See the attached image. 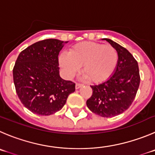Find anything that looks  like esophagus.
Masks as SVG:
<instances>
[{
    "instance_id": "34e87169",
    "label": "esophagus",
    "mask_w": 155,
    "mask_h": 155,
    "mask_svg": "<svg viewBox=\"0 0 155 155\" xmlns=\"http://www.w3.org/2000/svg\"><path fill=\"white\" fill-rule=\"evenodd\" d=\"M82 86H83V84H80V83H76V89H79V88L82 87Z\"/></svg>"
}]
</instances>
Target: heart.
I'll return each instance as SVG.
<instances>
[{
  "label": "heart",
  "mask_w": 155,
  "mask_h": 155,
  "mask_svg": "<svg viewBox=\"0 0 155 155\" xmlns=\"http://www.w3.org/2000/svg\"><path fill=\"white\" fill-rule=\"evenodd\" d=\"M60 64L68 77L78 73L82 66V73L91 82L106 80L113 74L118 64L117 50L110 45L83 42L75 45L69 54L60 56Z\"/></svg>",
  "instance_id": "obj_1"
}]
</instances>
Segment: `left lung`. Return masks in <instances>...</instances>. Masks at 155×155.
Instances as JSON below:
<instances>
[{"label":"left lung","instance_id":"left-lung-1","mask_svg":"<svg viewBox=\"0 0 155 155\" xmlns=\"http://www.w3.org/2000/svg\"><path fill=\"white\" fill-rule=\"evenodd\" d=\"M117 50L118 64L112 76L101 84L91 86L92 95L86 105L93 113L113 117L126 111L134 101L140 84L138 62L126 49L110 39H102Z\"/></svg>","mask_w":155,"mask_h":155}]
</instances>
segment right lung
<instances>
[{
    "mask_svg": "<svg viewBox=\"0 0 155 155\" xmlns=\"http://www.w3.org/2000/svg\"><path fill=\"white\" fill-rule=\"evenodd\" d=\"M68 41L47 39L23 50L13 69L16 92L33 113L50 115L62 109L75 83L60 76L58 56Z\"/></svg>",
    "mask_w": 155,
    "mask_h": 155,
    "instance_id": "1",
    "label": "right lung"
}]
</instances>
